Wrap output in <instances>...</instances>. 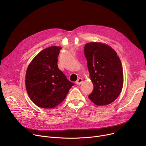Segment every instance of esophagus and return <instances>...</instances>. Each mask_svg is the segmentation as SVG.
Segmentation results:
<instances>
[{
    "label": "esophagus",
    "instance_id": "esophagus-1",
    "mask_svg": "<svg viewBox=\"0 0 146 146\" xmlns=\"http://www.w3.org/2000/svg\"><path fill=\"white\" fill-rule=\"evenodd\" d=\"M83 82V79L82 78H79L78 79V80L76 82V84H77L78 85H80V84H82V83Z\"/></svg>",
    "mask_w": 146,
    "mask_h": 146
}]
</instances>
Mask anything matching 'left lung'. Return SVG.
Wrapping results in <instances>:
<instances>
[{
  "instance_id": "8db88e82",
  "label": "left lung",
  "mask_w": 146,
  "mask_h": 146,
  "mask_svg": "<svg viewBox=\"0 0 146 146\" xmlns=\"http://www.w3.org/2000/svg\"><path fill=\"white\" fill-rule=\"evenodd\" d=\"M84 52L94 90L89 98L98 106L108 105L119 95L123 86V70L117 52L110 46L89 42Z\"/></svg>"
}]
</instances>
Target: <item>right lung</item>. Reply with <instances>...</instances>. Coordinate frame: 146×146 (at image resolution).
<instances>
[{"instance_id": "add662e5", "label": "right lung", "mask_w": 146, "mask_h": 146, "mask_svg": "<svg viewBox=\"0 0 146 146\" xmlns=\"http://www.w3.org/2000/svg\"><path fill=\"white\" fill-rule=\"evenodd\" d=\"M61 47L45 48L28 66L25 86L31 101L42 108H52L62 102L74 84L69 81L58 67Z\"/></svg>"}]
</instances>
